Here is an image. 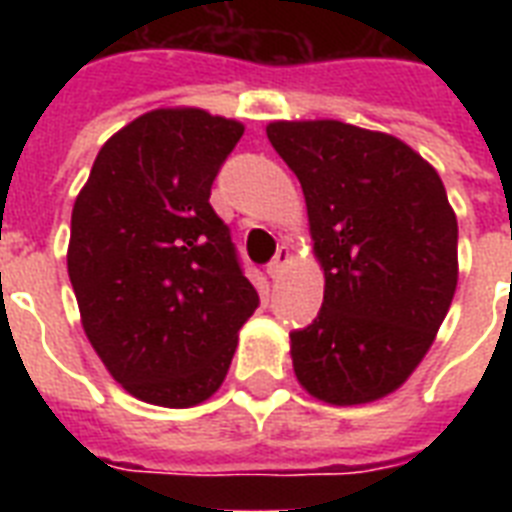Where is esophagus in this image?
<instances>
[{"label": "esophagus", "instance_id": "esophagus-1", "mask_svg": "<svg viewBox=\"0 0 512 512\" xmlns=\"http://www.w3.org/2000/svg\"><path fill=\"white\" fill-rule=\"evenodd\" d=\"M289 260H292V255H289L287 247H281L279 252H276V257H273L271 263H268V276L271 279H279L281 273H284V268L289 265Z\"/></svg>", "mask_w": 512, "mask_h": 512}]
</instances>
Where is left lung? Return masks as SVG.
Returning <instances> with one entry per match:
<instances>
[{
    "label": "left lung",
    "mask_w": 512,
    "mask_h": 512,
    "mask_svg": "<svg viewBox=\"0 0 512 512\" xmlns=\"http://www.w3.org/2000/svg\"><path fill=\"white\" fill-rule=\"evenodd\" d=\"M297 175L324 268V303L297 329L292 366L313 398L369 404L401 388L457 289V215L438 172L404 140L337 119L271 122Z\"/></svg>",
    "instance_id": "obj_1"
}]
</instances>
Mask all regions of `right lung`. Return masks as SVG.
<instances>
[{
	"mask_svg": "<svg viewBox=\"0 0 512 512\" xmlns=\"http://www.w3.org/2000/svg\"><path fill=\"white\" fill-rule=\"evenodd\" d=\"M241 135L201 108L148 111L106 140L74 201L68 279L84 335L146 404L207 401L260 303L209 204Z\"/></svg>",
	"mask_w": 512,
	"mask_h": 512,
	"instance_id": "1",
	"label": "right lung"
}]
</instances>
